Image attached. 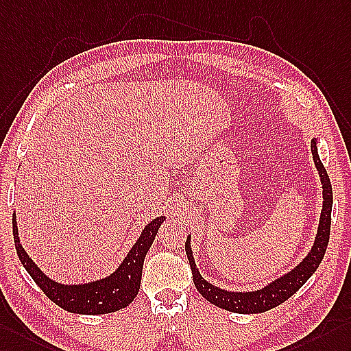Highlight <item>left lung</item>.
<instances>
[{
  "label": "left lung",
  "mask_w": 351,
  "mask_h": 351,
  "mask_svg": "<svg viewBox=\"0 0 351 351\" xmlns=\"http://www.w3.org/2000/svg\"><path fill=\"white\" fill-rule=\"evenodd\" d=\"M311 153L315 168H317L320 174V180L323 184V210L320 216V223L317 237L311 252L308 256L298 265L295 269H292L289 274L280 277L278 280L272 281L267 287L256 292H226L223 289H219L216 286L210 285L207 280H204L199 274L198 268H196L192 249H191V237H187L186 240V254L191 263L193 283L198 289V292L207 299L208 302L215 304L220 308L240 313V314H256V313H265L274 306L283 304L285 301L295 295L299 289H301L306 280H308L314 271L319 268L320 262L323 261L324 252L329 243L330 235V213H332V186L329 176L324 169L322 160L317 153V146H315V140H311Z\"/></svg>",
  "instance_id": "8db88e82"
}]
</instances>
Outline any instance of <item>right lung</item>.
I'll list each match as a JSON object with an SVG mask.
<instances>
[{
	"instance_id": "obj_1",
	"label": "right lung",
	"mask_w": 351,
	"mask_h": 351,
	"mask_svg": "<svg viewBox=\"0 0 351 351\" xmlns=\"http://www.w3.org/2000/svg\"><path fill=\"white\" fill-rule=\"evenodd\" d=\"M165 217H158L144 228L141 237L136 240L131 252L113 274L88 285L65 286L50 280L43 274L36 263L22 249L19 243L16 216H13V238L16 252L28 274L36 281L46 296L61 308L77 314H107L114 313L130 305L136 296L141 285V272L144 258L155 240L158 229Z\"/></svg>"
}]
</instances>
